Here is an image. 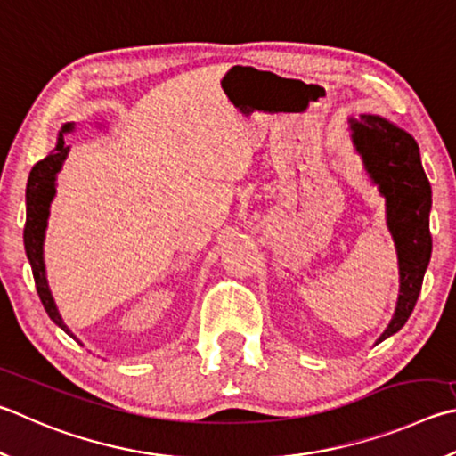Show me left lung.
I'll return each instance as SVG.
<instances>
[{"instance_id":"1","label":"left lung","mask_w":456,"mask_h":456,"mask_svg":"<svg viewBox=\"0 0 456 456\" xmlns=\"http://www.w3.org/2000/svg\"><path fill=\"white\" fill-rule=\"evenodd\" d=\"M349 129L365 171L385 197L387 225L399 256V301L380 343L403 329L423 287L433 249L428 231L430 183L420 165L419 145L407 131L367 113L351 118Z\"/></svg>"}]
</instances>
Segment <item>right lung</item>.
<instances>
[{
	"label": "right lung",
	"mask_w": 456,
	"mask_h": 456,
	"mask_svg": "<svg viewBox=\"0 0 456 456\" xmlns=\"http://www.w3.org/2000/svg\"><path fill=\"white\" fill-rule=\"evenodd\" d=\"M71 129H73L71 123L63 126V129L60 131V137H57V145L53 151L49 153L45 159H41L33 165L28 179V189H26L28 215H26V229H23V243H26V253L33 271V279H36L39 299L44 303L47 314L52 317L55 325H60L69 337H73V333L63 322L60 311H57L52 291H49V285H47L45 263H44V239H45V227H47V217H49V205H52L53 195H55V177L57 173L61 171L65 157L69 153V147L65 145L63 135L69 134Z\"/></svg>",
	"instance_id": "add662e5"
}]
</instances>
